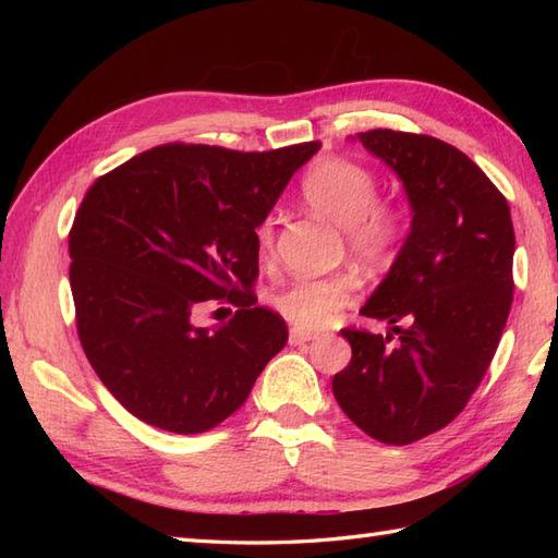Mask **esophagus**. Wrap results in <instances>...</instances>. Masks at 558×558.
Instances as JSON below:
<instances>
[{
  "label": "esophagus",
  "mask_w": 558,
  "mask_h": 558,
  "mask_svg": "<svg viewBox=\"0 0 558 558\" xmlns=\"http://www.w3.org/2000/svg\"><path fill=\"white\" fill-rule=\"evenodd\" d=\"M316 338H318V333H314V330H302V328L290 330V345H302V342H310Z\"/></svg>",
  "instance_id": "34e87169"
}]
</instances>
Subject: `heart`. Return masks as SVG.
Instances as JSON below:
<instances>
[{
  "label": "heart",
  "mask_w": 558,
  "mask_h": 558,
  "mask_svg": "<svg viewBox=\"0 0 558 558\" xmlns=\"http://www.w3.org/2000/svg\"><path fill=\"white\" fill-rule=\"evenodd\" d=\"M302 201L322 213L342 232L350 256L369 270H384L393 264L402 236H405V213L393 201L378 198L376 174L362 162L350 158H324L304 174L300 186ZM260 254L272 246L270 220L256 230ZM360 282L350 272H336L328 278L294 280L270 298L286 322L298 328H322L338 312L357 300Z\"/></svg>",
  "instance_id": "heart-1"
}]
</instances>
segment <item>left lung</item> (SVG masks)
Wrapping results in <instances>:
<instances>
[{
    "mask_svg": "<svg viewBox=\"0 0 558 558\" xmlns=\"http://www.w3.org/2000/svg\"><path fill=\"white\" fill-rule=\"evenodd\" d=\"M360 141L396 170L414 216L362 306L397 336L342 328L352 360L333 396L364 434L408 446L453 422L487 374L513 302L515 232L506 196L456 146L393 129Z\"/></svg>",
    "mask_w": 558,
    "mask_h": 558,
    "instance_id": "left-lung-1",
    "label": "left lung"
}]
</instances>
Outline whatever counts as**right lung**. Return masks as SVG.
I'll return each mask as SVG.
<instances>
[{
	"label": "right lung",
	"instance_id": "right-lung-1",
	"mask_svg": "<svg viewBox=\"0 0 558 558\" xmlns=\"http://www.w3.org/2000/svg\"><path fill=\"white\" fill-rule=\"evenodd\" d=\"M318 148L165 144L90 184L69 230L76 330L134 417L204 434L244 405L286 348L282 316L256 306V228ZM206 301L238 312L216 331L198 329L191 318Z\"/></svg>",
	"mask_w": 558,
	"mask_h": 558
}]
</instances>
